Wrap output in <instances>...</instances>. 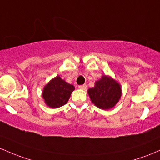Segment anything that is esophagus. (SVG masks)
I'll use <instances>...</instances> for the list:
<instances>
[{"mask_svg":"<svg viewBox=\"0 0 160 160\" xmlns=\"http://www.w3.org/2000/svg\"><path fill=\"white\" fill-rule=\"evenodd\" d=\"M79 88H80V89H82V90H86V88H87V86H86V84H83V85L79 86Z\"/></svg>","mask_w":160,"mask_h":160,"instance_id":"1","label":"esophagus"}]
</instances>
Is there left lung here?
<instances>
[{"instance_id": "1", "label": "left lung", "mask_w": 160, "mask_h": 160, "mask_svg": "<svg viewBox=\"0 0 160 160\" xmlns=\"http://www.w3.org/2000/svg\"><path fill=\"white\" fill-rule=\"evenodd\" d=\"M92 102L96 107L102 110H108L113 108L120 100L122 90L121 86L109 76L103 75L97 80L95 86L88 89Z\"/></svg>"}]
</instances>
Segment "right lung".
<instances>
[{
    "label": "right lung",
    "instance_id": "obj_1",
    "mask_svg": "<svg viewBox=\"0 0 160 160\" xmlns=\"http://www.w3.org/2000/svg\"><path fill=\"white\" fill-rule=\"evenodd\" d=\"M74 89V86L57 76L44 86L42 96L47 106L58 108L67 103Z\"/></svg>",
    "mask_w": 160,
    "mask_h": 160
}]
</instances>
